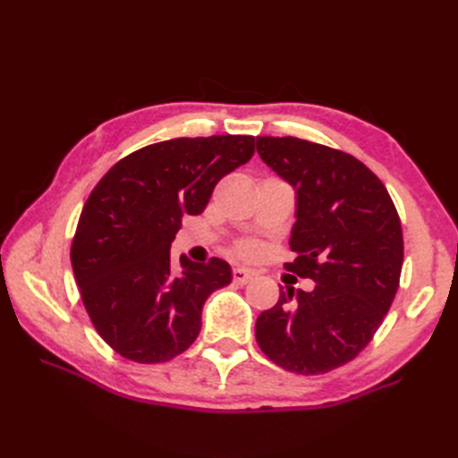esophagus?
Listing matches in <instances>:
<instances>
[{"instance_id":"esophagus-1","label":"esophagus","mask_w":458,"mask_h":458,"mask_svg":"<svg viewBox=\"0 0 458 458\" xmlns=\"http://www.w3.org/2000/svg\"><path fill=\"white\" fill-rule=\"evenodd\" d=\"M232 279H234L236 285H246L250 284L251 279H254V274L248 269H242V267H236L234 271H232Z\"/></svg>"}]
</instances>
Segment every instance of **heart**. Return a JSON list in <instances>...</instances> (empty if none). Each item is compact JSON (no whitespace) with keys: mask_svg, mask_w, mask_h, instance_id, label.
I'll use <instances>...</instances> for the list:
<instances>
[{"mask_svg":"<svg viewBox=\"0 0 458 458\" xmlns=\"http://www.w3.org/2000/svg\"><path fill=\"white\" fill-rule=\"evenodd\" d=\"M236 251L244 258H254L258 254V244H256V242H250V240L242 242V244L236 248Z\"/></svg>","mask_w":458,"mask_h":458,"instance_id":"heart-1","label":"heart"}]
</instances>
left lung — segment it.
<instances>
[{
    "mask_svg": "<svg viewBox=\"0 0 458 458\" xmlns=\"http://www.w3.org/2000/svg\"><path fill=\"white\" fill-rule=\"evenodd\" d=\"M259 157L297 194L285 269L315 289H281L256 340L287 372L315 376L354 360L400 287L403 234L384 182L352 155L299 138H258Z\"/></svg>",
    "mask_w": 458,
    "mask_h": 458,
    "instance_id": "left-lung-1",
    "label": "left lung"
}]
</instances>
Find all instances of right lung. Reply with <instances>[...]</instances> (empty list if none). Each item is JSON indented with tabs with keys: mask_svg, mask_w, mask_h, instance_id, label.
Wrapping results in <instances>:
<instances>
[{
	"mask_svg": "<svg viewBox=\"0 0 458 458\" xmlns=\"http://www.w3.org/2000/svg\"><path fill=\"white\" fill-rule=\"evenodd\" d=\"M254 135L177 138L120 159L90 192L71 248L76 285L94 328L120 356L159 364L200 333L210 293L226 287L224 259L171 261L182 216H197L224 174L254 155Z\"/></svg>",
	"mask_w": 458,
	"mask_h": 458,
	"instance_id": "right-lung-1",
	"label": "right lung"
}]
</instances>
